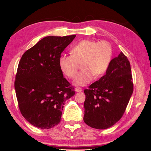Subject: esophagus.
Instances as JSON below:
<instances>
[{
  "mask_svg": "<svg viewBox=\"0 0 151 151\" xmlns=\"http://www.w3.org/2000/svg\"><path fill=\"white\" fill-rule=\"evenodd\" d=\"M75 91H76V92L81 93L82 91V89L81 88H79V87H76V88H75Z\"/></svg>",
  "mask_w": 151,
  "mask_h": 151,
  "instance_id": "34e87169",
  "label": "esophagus"
}]
</instances>
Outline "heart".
Here are the masks:
<instances>
[{"label": "heart", "mask_w": 151, "mask_h": 151, "mask_svg": "<svg viewBox=\"0 0 151 151\" xmlns=\"http://www.w3.org/2000/svg\"><path fill=\"white\" fill-rule=\"evenodd\" d=\"M72 55L63 54L59 58V67L63 74L72 79L74 77L81 63L83 70L73 81L76 86H86L94 76L99 77L108 70L112 58V48L107 42L83 40L72 48Z\"/></svg>", "instance_id": "b5f03b06"}]
</instances>
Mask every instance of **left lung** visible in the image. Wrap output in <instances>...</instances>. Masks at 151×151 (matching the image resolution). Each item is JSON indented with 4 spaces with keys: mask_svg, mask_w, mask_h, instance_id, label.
Returning a JSON list of instances; mask_svg holds the SVG:
<instances>
[{
    "mask_svg": "<svg viewBox=\"0 0 151 151\" xmlns=\"http://www.w3.org/2000/svg\"><path fill=\"white\" fill-rule=\"evenodd\" d=\"M130 63L122 52L111 60L106 74L85 89L84 121L106 129L120 120L133 93Z\"/></svg>",
    "mask_w": 151,
    "mask_h": 151,
    "instance_id": "obj_1",
    "label": "left lung"
}]
</instances>
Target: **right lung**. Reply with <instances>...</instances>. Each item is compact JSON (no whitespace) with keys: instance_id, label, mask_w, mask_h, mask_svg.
I'll list each match as a JSON object with an SVG mask.
<instances>
[{"instance_id":"obj_1","label":"right lung","mask_w":151,"mask_h":151,"mask_svg":"<svg viewBox=\"0 0 151 151\" xmlns=\"http://www.w3.org/2000/svg\"><path fill=\"white\" fill-rule=\"evenodd\" d=\"M76 36H46L27 50L19 62L14 83L18 104L22 115L36 127L57 125L63 105L75 94L58 62Z\"/></svg>"}]
</instances>
